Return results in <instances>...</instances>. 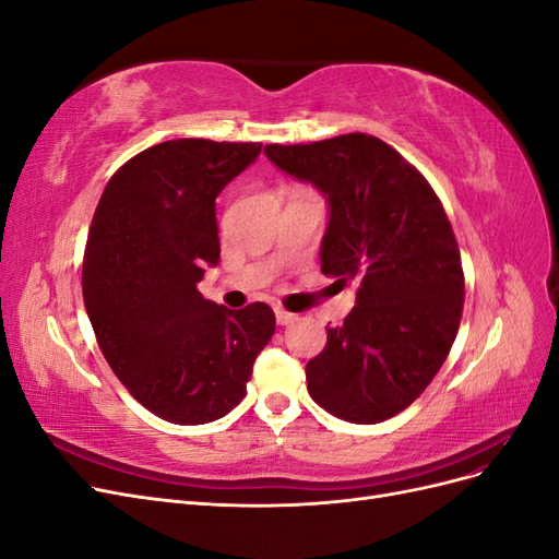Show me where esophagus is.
<instances>
[{"label":"esophagus","mask_w":559,"mask_h":559,"mask_svg":"<svg viewBox=\"0 0 559 559\" xmlns=\"http://www.w3.org/2000/svg\"><path fill=\"white\" fill-rule=\"evenodd\" d=\"M275 319H277V324L280 326H289V324H294L296 321V314H292V312H286V310H275Z\"/></svg>","instance_id":"obj_1"}]
</instances>
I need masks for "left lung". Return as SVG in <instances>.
<instances>
[{
    "label": "left lung",
    "instance_id": "8db88e82",
    "mask_svg": "<svg viewBox=\"0 0 559 559\" xmlns=\"http://www.w3.org/2000/svg\"><path fill=\"white\" fill-rule=\"evenodd\" d=\"M265 156L326 198L321 273L357 289V306L306 366L308 392L335 417L378 425L425 392L460 331L464 273L445 210L373 134L267 144Z\"/></svg>",
    "mask_w": 559,
    "mask_h": 559
}]
</instances>
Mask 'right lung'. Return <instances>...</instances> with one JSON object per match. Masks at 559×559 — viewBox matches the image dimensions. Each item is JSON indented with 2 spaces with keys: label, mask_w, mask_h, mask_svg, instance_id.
Returning a JSON list of instances; mask_svg holds the SVG:
<instances>
[{
  "label": "right lung",
  "mask_w": 559,
  "mask_h": 559,
  "mask_svg": "<svg viewBox=\"0 0 559 559\" xmlns=\"http://www.w3.org/2000/svg\"><path fill=\"white\" fill-rule=\"evenodd\" d=\"M259 154L251 142H163L97 202L81 275L88 319L116 378L173 425L228 415L275 333L265 302L228 310L198 289L222 257L216 195Z\"/></svg>",
  "instance_id": "right-lung-1"
}]
</instances>
